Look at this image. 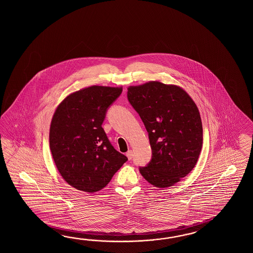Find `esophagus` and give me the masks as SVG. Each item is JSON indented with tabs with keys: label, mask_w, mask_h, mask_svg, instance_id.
Segmentation results:
<instances>
[{
	"label": "esophagus",
	"mask_w": 253,
	"mask_h": 253,
	"mask_svg": "<svg viewBox=\"0 0 253 253\" xmlns=\"http://www.w3.org/2000/svg\"><path fill=\"white\" fill-rule=\"evenodd\" d=\"M126 156H127V158H128L129 160H131V159L133 158V152L131 150L127 151V152H126Z\"/></svg>",
	"instance_id": "1"
}]
</instances>
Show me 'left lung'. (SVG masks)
Returning <instances> with one entry per match:
<instances>
[{
	"instance_id": "8db88e82",
	"label": "left lung",
	"mask_w": 253,
	"mask_h": 253,
	"mask_svg": "<svg viewBox=\"0 0 253 253\" xmlns=\"http://www.w3.org/2000/svg\"><path fill=\"white\" fill-rule=\"evenodd\" d=\"M127 99L148 133L152 158L140 173L158 188L172 186L193 170L203 146V126L194 100L180 86L151 81L129 86Z\"/></svg>"
}]
</instances>
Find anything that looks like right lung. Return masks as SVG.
Here are the masks:
<instances>
[{
	"label": "right lung",
	"mask_w": 253,
	"mask_h": 253,
	"mask_svg": "<svg viewBox=\"0 0 253 253\" xmlns=\"http://www.w3.org/2000/svg\"><path fill=\"white\" fill-rule=\"evenodd\" d=\"M122 87L92 86L70 94L54 113L49 148L65 181L95 193L104 188L127 157L114 148L102 127Z\"/></svg>",
	"instance_id": "right-lung-1"
}]
</instances>
